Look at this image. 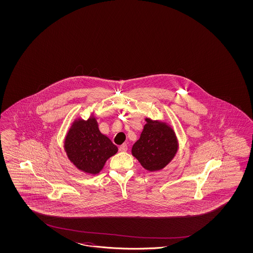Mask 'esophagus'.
Listing matches in <instances>:
<instances>
[{
    "label": "esophagus",
    "mask_w": 253,
    "mask_h": 253,
    "mask_svg": "<svg viewBox=\"0 0 253 253\" xmlns=\"http://www.w3.org/2000/svg\"><path fill=\"white\" fill-rule=\"evenodd\" d=\"M119 149H120V151H122V152H125V151H127V149H128V146H127V144H123L122 146H120Z\"/></svg>",
    "instance_id": "esophagus-1"
}]
</instances>
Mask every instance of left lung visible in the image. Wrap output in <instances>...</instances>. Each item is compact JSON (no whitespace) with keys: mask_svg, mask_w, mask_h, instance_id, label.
Returning a JSON list of instances; mask_svg holds the SVG:
<instances>
[{"mask_svg":"<svg viewBox=\"0 0 253 253\" xmlns=\"http://www.w3.org/2000/svg\"><path fill=\"white\" fill-rule=\"evenodd\" d=\"M140 138L131 147V154L149 171L165 168L178 151L174 130L168 123L146 118Z\"/></svg>","mask_w":253,"mask_h":253,"instance_id":"left-lung-1","label":"left lung"}]
</instances>
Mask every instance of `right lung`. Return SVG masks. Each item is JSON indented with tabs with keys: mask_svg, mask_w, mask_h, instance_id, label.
I'll list each match as a JSON object with an SVG mask.
<instances>
[{
	"mask_svg": "<svg viewBox=\"0 0 253 253\" xmlns=\"http://www.w3.org/2000/svg\"><path fill=\"white\" fill-rule=\"evenodd\" d=\"M68 159L78 169L87 174H98L107 160L118 152V147L103 134L94 116L87 121L77 119L64 141Z\"/></svg>",
	"mask_w": 253,
	"mask_h": 253,
	"instance_id": "right-lung-1",
	"label": "right lung"
}]
</instances>
